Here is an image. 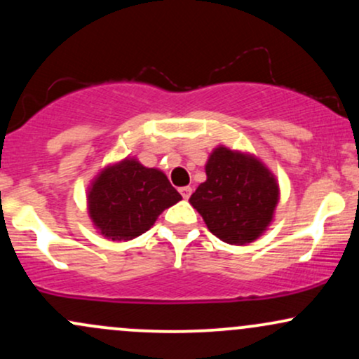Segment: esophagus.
<instances>
[{"instance_id":"esophagus-1","label":"esophagus","mask_w":359,"mask_h":359,"mask_svg":"<svg viewBox=\"0 0 359 359\" xmlns=\"http://www.w3.org/2000/svg\"><path fill=\"white\" fill-rule=\"evenodd\" d=\"M179 192H180V196L184 197V199H189V197H191V194H192V187L185 185V187H180L179 189Z\"/></svg>"}]
</instances>
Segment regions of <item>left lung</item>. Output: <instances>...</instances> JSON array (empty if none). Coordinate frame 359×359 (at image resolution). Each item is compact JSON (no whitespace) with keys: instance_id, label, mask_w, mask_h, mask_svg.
Returning <instances> with one entry per match:
<instances>
[{"instance_id":"1","label":"left lung","mask_w":359,"mask_h":359,"mask_svg":"<svg viewBox=\"0 0 359 359\" xmlns=\"http://www.w3.org/2000/svg\"><path fill=\"white\" fill-rule=\"evenodd\" d=\"M208 180L189 203L214 236L229 245H246L266 229L278 203V184L251 155L219 147L205 165Z\"/></svg>"}]
</instances>
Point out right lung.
Here are the masks:
<instances>
[{"label": "right lung", "mask_w": 359, "mask_h": 359, "mask_svg": "<svg viewBox=\"0 0 359 359\" xmlns=\"http://www.w3.org/2000/svg\"><path fill=\"white\" fill-rule=\"evenodd\" d=\"M182 199L165 174L147 168L135 158L101 172L89 189V214L108 240L126 241L154 226L167 208Z\"/></svg>", "instance_id": "add662e5"}]
</instances>
